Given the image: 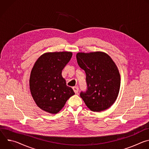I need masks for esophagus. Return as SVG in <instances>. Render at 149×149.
Masks as SVG:
<instances>
[{
	"label": "esophagus",
	"instance_id": "34e87169",
	"mask_svg": "<svg viewBox=\"0 0 149 149\" xmlns=\"http://www.w3.org/2000/svg\"><path fill=\"white\" fill-rule=\"evenodd\" d=\"M73 90H74V91L75 92V94H77L78 93V91H79V88L78 87H73Z\"/></svg>",
	"mask_w": 149,
	"mask_h": 149
}]
</instances>
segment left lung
I'll use <instances>...</instances> for the list:
<instances>
[{
    "instance_id": "left-lung-1",
    "label": "left lung",
    "mask_w": 149,
    "mask_h": 149,
    "mask_svg": "<svg viewBox=\"0 0 149 149\" xmlns=\"http://www.w3.org/2000/svg\"><path fill=\"white\" fill-rule=\"evenodd\" d=\"M78 64L86 74L87 90L81 92L87 107L100 112L109 109L116 101L120 87V75L111 57L103 52H78Z\"/></svg>"
}]
</instances>
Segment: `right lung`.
<instances>
[{
    "label": "right lung",
    "instance_id": "right-lung-1",
    "mask_svg": "<svg viewBox=\"0 0 149 149\" xmlns=\"http://www.w3.org/2000/svg\"><path fill=\"white\" fill-rule=\"evenodd\" d=\"M72 55L71 52H47L35 62L31 72L29 87L35 103L42 110L56 114L75 94L62 76V71Z\"/></svg>",
    "mask_w": 149,
    "mask_h": 149
}]
</instances>
